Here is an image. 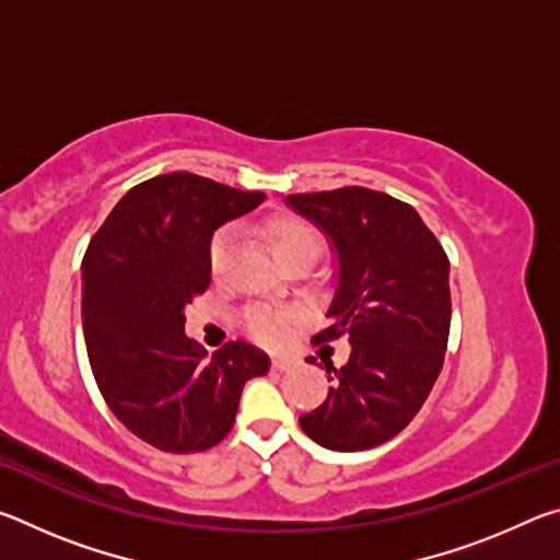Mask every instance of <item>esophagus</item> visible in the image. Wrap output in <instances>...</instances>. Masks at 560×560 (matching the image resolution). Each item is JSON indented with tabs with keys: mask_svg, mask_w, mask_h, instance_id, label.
Listing matches in <instances>:
<instances>
[{
	"mask_svg": "<svg viewBox=\"0 0 560 560\" xmlns=\"http://www.w3.org/2000/svg\"><path fill=\"white\" fill-rule=\"evenodd\" d=\"M299 365V358L291 355H271V368L273 371H291V368Z\"/></svg>",
	"mask_w": 560,
	"mask_h": 560,
	"instance_id": "1",
	"label": "esophagus"
}]
</instances>
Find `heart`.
Here are the masks:
<instances>
[{
  "instance_id": "obj_1",
  "label": "heart",
  "mask_w": 560,
  "mask_h": 560,
  "mask_svg": "<svg viewBox=\"0 0 560 560\" xmlns=\"http://www.w3.org/2000/svg\"><path fill=\"white\" fill-rule=\"evenodd\" d=\"M267 240L271 246V254L277 257L281 267L291 261H311L318 259L320 249H324V240L308 222L299 220V217H273L267 222ZM236 234L232 226H220L212 234L210 246H207V264H210L212 277H222L226 269V261L232 257ZM293 324V314L289 311H273V308H249L244 314V326L249 330L254 340L264 346H277L287 338L289 328Z\"/></svg>"
}]
</instances>
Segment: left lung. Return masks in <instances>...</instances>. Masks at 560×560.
Returning <instances> with one entry per match:
<instances>
[{"instance_id":"1","label":"left lung","mask_w":560,"mask_h":560,"mask_svg":"<svg viewBox=\"0 0 560 560\" xmlns=\"http://www.w3.org/2000/svg\"><path fill=\"white\" fill-rule=\"evenodd\" d=\"M291 210L324 232L338 254L330 326L314 346L346 336L348 363L301 430L336 452L371 450L410 424L440 377L452 299L450 259L410 205L368 187L289 195ZM311 360V358H308Z\"/></svg>"}]
</instances>
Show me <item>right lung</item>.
Returning <instances> with one entry per match:
<instances>
[{
    "mask_svg": "<svg viewBox=\"0 0 560 560\" xmlns=\"http://www.w3.org/2000/svg\"><path fill=\"white\" fill-rule=\"evenodd\" d=\"M261 200L192 173L158 175L128 189L89 244L81 318L91 371L113 415L155 450L220 444L244 383L269 373V355L252 343L207 355L185 336V306L212 279V232Z\"/></svg>",
    "mask_w": 560,
    "mask_h": 560,
    "instance_id": "1",
    "label": "right lung"
}]
</instances>
